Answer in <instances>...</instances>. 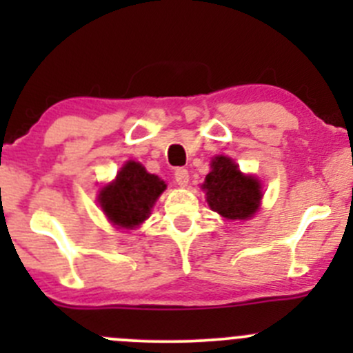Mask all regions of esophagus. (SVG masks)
I'll list each match as a JSON object with an SVG mask.
<instances>
[{"mask_svg": "<svg viewBox=\"0 0 353 353\" xmlns=\"http://www.w3.org/2000/svg\"><path fill=\"white\" fill-rule=\"evenodd\" d=\"M174 179H176L177 186L186 188L188 183H190V172H188L186 169H183V167H181V169H177L176 172H174Z\"/></svg>", "mask_w": 353, "mask_h": 353, "instance_id": "34e87169", "label": "esophagus"}]
</instances>
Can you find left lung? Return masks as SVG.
<instances>
[{
    "instance_id": "8db88e82",
    "label": "left lung",
    "mask_w": 353,
    "mask_h": 353,
    "mask_svg": "<svg viewBox=\"0 0 353 353\" xmlns=\"http://www.w3.org/2000/svg\"><path fill=\"white\" fill-rule=\"evenodd\" d=\"M210 165L212 170L201 184L210 208L227 220L251 219L261 203V183L241 172L239 165L225 155L212 159Z\"/></svg>"
}]
</instances>
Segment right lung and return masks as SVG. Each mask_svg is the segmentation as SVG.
Returning <instances> with one entry per match:
<instances>
[{"instance_id": "right-lung-1", "label": "right lung", "mask_w": 353, "mask_h": 353, "mask_svg": "<svg viewBox=\"0 0 353 353\" xmlns=\"http://www.w3.org/2000/svg\"><path fill=\"white\" fill-rule=\"evenodd\" d=\"M165 188L159 176L147 172L140 162L130 160L121 167L116 179L102 188L99 205L114 225L134 229L150 216Z\"/></svg>"}]
</instances>
